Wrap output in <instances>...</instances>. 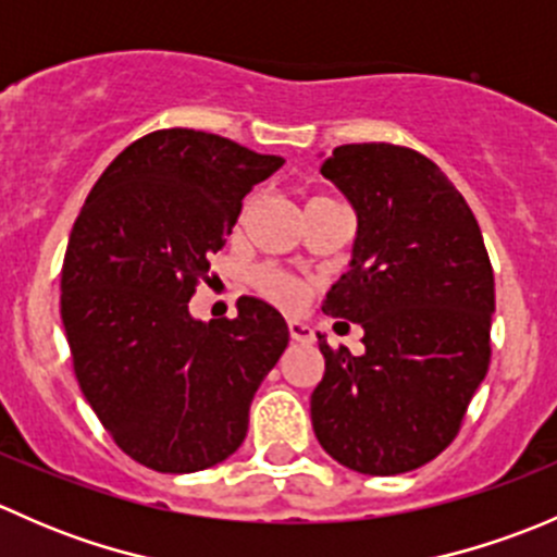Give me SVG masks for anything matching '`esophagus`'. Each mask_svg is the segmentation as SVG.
<instances>
[{
    "instance_id": "34e87169",
    "label": "esophagus",
    "mask_w": 557,
    "mask_h": 557,
    "mask_svg": "<svg viewBox=\"0 0 557 557\" xmlns=\"http://www.w3.org/2000/svg\"><path fill=\"white\" fill-rule=\"evenodd\" d=\"M288 334L294 342H312L314 339V331L301 320H288Z\"/></svg>"
}]
</instances>
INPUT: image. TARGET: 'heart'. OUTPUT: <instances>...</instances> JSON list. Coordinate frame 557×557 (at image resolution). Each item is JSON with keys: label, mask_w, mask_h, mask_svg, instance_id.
Here are the masks:
<instances>
[{"label": "heart", "mask_w": 557, "mask_h": 557, "mask_svg": "<svg viewBox=\"0 0 557 557\" xmlns=\"http://www.w3.org/2000/svg\"><path fill=\"white\" fill-rule=\"evenodd\" d=\"M252 207H256V196H250L243 205L239 221H245V218L250 215ZM252 288H256L267 301L283 307V310H296V307L305 305L307 299V285L301 283V280H296L294 274L274 267H258L256 272H252Z\"/></svg>", "instance_id": "heart-1"}]
</instances>
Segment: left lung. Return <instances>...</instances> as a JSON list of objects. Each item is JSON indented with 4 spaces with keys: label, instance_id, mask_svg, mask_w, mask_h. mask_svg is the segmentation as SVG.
<instances>
[{
    "label": "left lung",
    "instance_id": "8db88e82",
    "mask_svg": "<svg viewBox=\"0 0 557 557\" xmlns=\"http://www.w3.org/2000/svg\"><path fill=\"white\" fill-rule=\"evenodd\" d=\"M320 172L358 212L350 272L323 312L361 325L367 352L352 356L318 334L325 372L312 391V429L347 469L404 474L458 436L485 380L496 310L491 258L471 207L418 150L339 145Z\"/></svg>",
    "mask_w": 557,
    "mask_h": 557
}]
</instances>
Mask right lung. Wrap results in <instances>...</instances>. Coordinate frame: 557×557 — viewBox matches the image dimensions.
Returning <instances> with one entry per match:
<instances>
[{"label": "right lung", "mask_w": 557, "mask_h": 557, "mask_svg": "<svg viewBox=\"0 0 557 557\" xmlns=\"http://www.w3.org/2000/svg\"><path fill=\"white\" fill-rule=\"evenodd\" d=\"M283 164L218 134L159 128L107 166L72 226L61 320L75 377L112 442L148 469L226 460L288 345L283 314L261 299L210 323L188 312L245 194Z\"/></svg>", "instance_id": "obj_1"}]
</instances>
